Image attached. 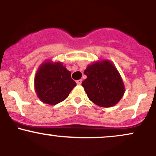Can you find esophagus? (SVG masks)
Listing matches in <instances>:
<instances>
[{"label":"esophagus","instance_id":"esophagus-1","mask_svg":"<svg viewBox=\"0 0 156 156\" xmlns=\"http://www.w3.org/2000/svg\"><path fill=\"white\" fill-rule=\"evenodd\" d=\"M76 83H77V84H78V85H80V84H81V83H82V80H76Z\"/></svg>","mask_w":156,"mask_h":156}]
</instances>
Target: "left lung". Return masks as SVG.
Listing matches in <instances>:
<instances>
[{"mask_svg": "<svg viewBox=\"0 0 156 156\" xmlns=\"http://www.w3.org/2000/svg\"><path fill=\"white\" fill-rule=\"evenodd\" d=\"M87 76L82 86L91 101L102 107H111L120 101L125 88L114 66L104 61L89 65L84 71Z\"/></svg>", "mask_w": 156, "mask_h": 156, "instance_id": "left-lung-1", "label": "left lung"}]
</instances>
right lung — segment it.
<instances>
[{
  "label": "right lung",
  "instance_id": "obj_1",
  "mask_svg": "<svg viewBox=\"0 0 156 156\" xmlns=\"http://www.w3.org/2000/svg\"><path fill=\"white\" fill-rule=\"evenodd\" d=\"M34 82L39 98L50 105L64 101L76 86L71 78V73L61 63L42 64L36 74Z\"/></svg>",
  "mask_w": 156,
  "mask_h": 156
}]
</instances>
